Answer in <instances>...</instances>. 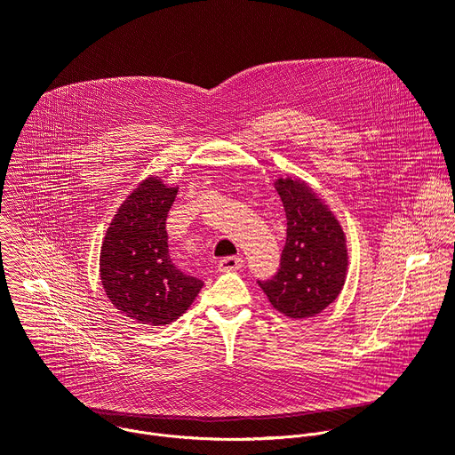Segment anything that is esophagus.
<instances>
[{
  "label": "esophagus",
  "instance_id": "1",
  "mask_svg": "<svg viewBox=\"0 0 455 455\" xmlns=\"http://www.w3.org/2000/svg\"><path fill=\"white\" fill-rule=\"evenodd\" d=\"M218 267H220V271H223V273L237 271V269L243 267V259H239V257H225V259L220 260Z\"/></svg>",
  "mask_w": 455,
  "mask_h": 455
}]
</instances>
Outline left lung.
<instances>
[{
  "instance_id": "obj_1",
  "label": "left lung",
  "mask_w": 455,
  "mask_h": 455,
  "mask_svg": "<svg viewBox=\"0 0 455 455\" xmlns=\"http://www.w3.org/2000/svg\"><path fill=\"white\" fill-rule=\"evenodd\" d=\"M276 191L285 209L287 239L278 271L257 282L271 305L287 317H312L333 303L344 285L346 237L331 211L305 182L280 179Z\"/></svg>"
}]
</instances>
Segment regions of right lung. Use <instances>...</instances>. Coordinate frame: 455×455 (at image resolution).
I'll list each match as a JSON object with an SVG mask.
<instances>
[{
    "label": "right lung",
    "mask_w": 455,
    "mask_h": 455,
    "mask_svg": "<svg viewBox=\"0 0 455 455\" xmlns=\"http://www.w3.org/2000/svg\"><path fill=\"white\" fill-rule=\"evenodd\" d=\"M177 188L143 180L118 209L100 250V280L111 303L141 324L179 319L204 282L182 273L168 253L166 218Z\"/></svg>",
    "instance_id": "1"
}]
</instances>
